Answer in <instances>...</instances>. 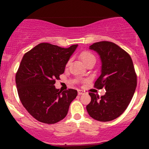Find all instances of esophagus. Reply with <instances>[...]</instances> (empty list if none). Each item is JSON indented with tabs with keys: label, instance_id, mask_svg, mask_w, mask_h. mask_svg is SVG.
<instances>
[{
	"label": "esophagus",
	"instance_id": "obj_1",
	"mask_svg": "<svg viewBox=\"0 0 149 149\" xmlns=\"http://www.w3.org/2000/svg\"><path fill=\"white\" fill-rule=\"evenodd\" d=\"M78 95H83V94H84V92L83 91V90H79L78 91Z\"/></svg>",
	"mask_w": 149,
	"mask_h": 149
}]
</instances>
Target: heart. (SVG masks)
<instances>
[{
  "label": "heart",
  "instance_id": "heart-1",
  "mask_svg": "<svg viewBox=\"0 0 149 149\" xmlns=\"http://www.w3.org/2000/svg\"><path fill=\"white\" fill-rule=\"evenodd\" d=\"M80 57L81 58V59L83 60V62L85 63V65L90 62V61H96V59H95V57L94 56V54H92L91 52H88V51H84V52L80 53ZM69 62L70 61H69L67 64H69Z\"/></svg>",
  "mask_w": 149,
  "mask_h": 149
}]
</instances>
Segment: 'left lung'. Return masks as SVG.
I'll use <instances>...</instances> for the list:
<instances>
[{"instance_id": "1", "label": "left lung", "mask_w": 149, "mask_h": 149, "mask_svg": "<svg viewBox=\"0 0 149 149\" xmlns=\"http://www.w3.org/2000/svg\"><path fill=\"white\" fill-rule=\"evenodd\" d=\"M90 49L98 53L102 61L101 75L95 87L104 88L106 93L100 97L90 92L91 102L86 109L92 118L108 122L119 117L130 103L136 87V75L130 54L113 42H97Z\"/></svg>"}]
</instances>
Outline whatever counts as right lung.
<instances>
[{
    "label": "right lung",
    "instance_id": "obj_1",
    "mask_svg": "<svg viewBox=\"0 0 149 149\" xmlns=\"http://www.w3.org/2000/svg\"><path fill=\"white\" fill-rule=\"evenodd\" d=\"M77 47L64 48L42 42L22 58L15 77L19 97L27 111L39 122L54 124L64 119L78 95L76 90L62 92L54 85Z\"/></svg>",
    "mask_w": 149,
    "mask_h": 149
}]
</instances>
